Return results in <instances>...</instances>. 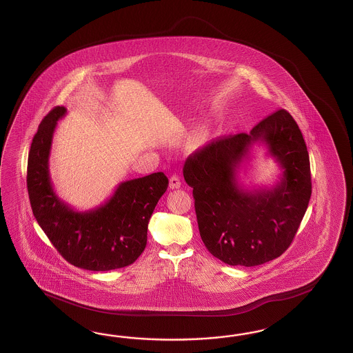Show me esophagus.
<instances>
[{
  "label": "esophagus",
  "instance_id": "obj_1",
  "mask_svg": "<svg viewBox=\"0 0 353 353\" xmlns=\"http://www.w3.org/2000/svg\"><path fill=\"white\" fill-rule=\"evenodd\" d=\"M180 186H181V180H180V177H179V176H176V174L171 176V179H170V188H171V189H179Z\"/></svg>",
  "mask_w": 353,
  "mask_h": 353
}]
</instances>
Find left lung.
<instances>
[{"label":"left lung","mask_w":353,"mask_h":353,"mask_svg":"<svg viewBox=\"0 0 353 353\" xmlns=\"http://www.w3.org/2000/svg\"><path fill=\"white\" fill-rule=\"evenodd\" d=\"M263 144L281 168L272 187L247 190L239 181L250 150ZM192 188L204 246L229 265L255 267L289 248L308 208L310 155L296 121L286 110L261 120L250 133L216 139L183 167Z\"/></svg>","instance_id":"obj_1"}]
</instances>
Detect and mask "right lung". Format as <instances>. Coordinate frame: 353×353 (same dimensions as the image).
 <instances>
[{
  "mask_svg": "<svg viewBox=\"0 0 353 353\" xmlns=\"http://www.w3.org/2000/svg\"><path fill=\"white\" fill-rule=\"evenodd\" d=\"M65 114V107L53 108L31 143L27 188L33 214L70 264L94 272L130 265L146 247L150 217L168 188V179L157 172L120 182L105 203L76 211L54 192L49 172L54 130Z\"/></svg>",
  "mask_w": 353,
  "mask_h": 353,
  "instance_id": "1",
  "label": "right lung"
}]
</instances>
